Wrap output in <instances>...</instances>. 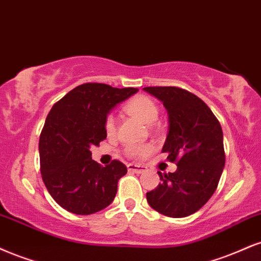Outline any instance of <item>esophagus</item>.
Segmentation results:
<instances>
[{
  "label": "esophagus",
  "instance_id": "esophagus-1",
  "mask_svg": "<svg viewBox=\"0 0 261 261\" xmlns=\"http://www.w3.org/2000/svg\"><path fill=\"white\" fill-rule=\"evenodd\" d=\"M127 169H128V171L137 172V174H143V172L146 171V166L137 165V164H128Z\"/></svg>",
  "mask_w": 261,
  "mask_h": 261
}]
</instances>
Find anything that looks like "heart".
<instances>
[{"label": "heart", "mask_w": 261, "mask_h": 261, "mask_svg": "<svg viewBox=\"0 0 261 261\" xmlns=\"http://www.w3.org/2000/svg\"><path fill=\"white\" fill-rule=\"evenodd\" d=\"M126 112L146 125L153 124L158 118V108H156L154 102L144 96H139L130 100L126 105ZM114 126V118L112 115H108L106 119L107 133H113ZM148 150V146H130L127 148V153L133 156H142Z\"/></svg>", "instance_id": "1"}]
</instances>
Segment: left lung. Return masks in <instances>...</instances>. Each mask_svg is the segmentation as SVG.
Listing matches in <instances>:
<instances>
[{
    "label": "left lung",
    "mask_w": 261,
    "mask_h": 261,
    "mask_svg": "<svg viewBox=\"0 0 261 261\" xmlns=\"http://www.w3.org/2000/svg\"><path fill=\"white\" fill-rule=\"evenodd\" d=\"M168 112L169 131L162 152L176 162L175 172L163 175L155 190L147 192L153 209L169 218L198 212L218 187L225 166L220 122L199 97L178 87H144Z\"/></svg>",
    "instance_id": "1"
}]
</instances>
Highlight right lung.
Segmentation results:
<instances>
[{
	"mask_svg": "<svg viewBox=\"0 0 261 261\" xmlns=\"http://www.w3.org/2000/svg\"><path fill=\"white\" fill-rule=\"evenodd\" d=\"M137 91L89 83L75 87L52 107L40 135L41 175L63 209L90 215L114 200L126 166L119 161L100 166L90 148L107 137L109 112Z\"/></svg>",
	"mask_w": 261,
	"mask_h": 261,
	"instance_id": "add662e5",
	"label": "right lung"
}]
</instances>
